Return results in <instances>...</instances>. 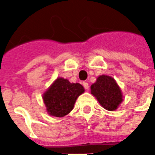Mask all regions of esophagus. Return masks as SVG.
<instances>
[{"label":"esophagus","instance_id":"34e87169","mask_svg":"<svg viewBox=\"0 0 155 155\" xmlns=\"http://www.w3.org/2000/svg\"><path fill=\"white\" fill-rule=\"evenodd\" d=\"M83 85H84L85 90H89V84H88L87 82H83Z\"/></svg>","mask_w":155,"mask_h":155}]
</instances>
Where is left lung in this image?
<instances>
[{"label": "left lung", "instance_id": "obj_1", "mask_svg": "<svg viewBox=\"0 0 155 155\" xmlns=\"http://www.w3.org/2000/svg\"><path fill=\"white\" fill-rule=\"evenodd\" d=\"M91 94L96 98L102 107L110 111L118 109L124 101L122 91L114 78L102 74L91 86Z\"/></svg>", "mask_w": 155, "mask_h": 155}]
</instances>
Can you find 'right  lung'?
Segmentation results:
<instances>
[{"label":"right lung","instance_id":"obj_1","mask_svg":"<svg viewBox=\"0 0 155 155\" xmlns=\"http://www.w3.org/2000/svg\"><path fill=\"white\" fill-rule=\"evenodd\" d=\"M84 92L79 83L58 77L42 95L47 113L51 116L64 117L71 112L77 98Z\"/></svg>","mask_w":155,"mask_h":155}]
</instances>
